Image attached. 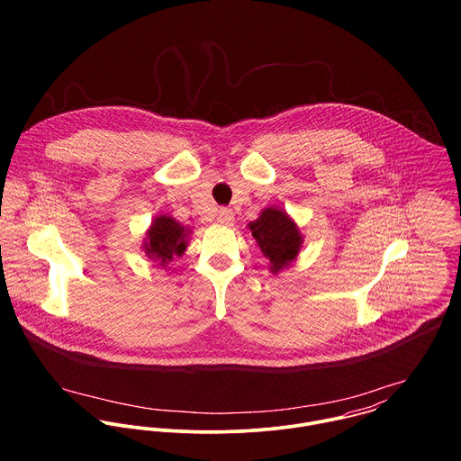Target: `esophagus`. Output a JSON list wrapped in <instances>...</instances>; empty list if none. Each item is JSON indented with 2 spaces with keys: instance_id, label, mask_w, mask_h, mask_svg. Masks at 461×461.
Returning <instances> with one entry per match:
<instances>
[{
  "instance_id": "1",
  "label": "esophagus",
  "mask_w": 461,
  "mask_h": 461,
  "mask_svg": "<svg viewBox=\"0 0 461 461\" xmlns=\"http://www.w3.org/2000/svg\"><path fill=\"white\" fill-rule=\"evenodd\" d=\"M216 220H218L221 225H227V227H230V225L234 223V212H232L230 209L223 207V209H220V211H218V216H216Z\"/></svg>"
}]
</instances>
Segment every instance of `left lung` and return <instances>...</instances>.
<instances>
[{
    "mask_svg": "<svg viewBox=\"0 0 461 461\" xmlns=\"http://www.w3.org/2000/svg\"><path fill=\"white\" fill-rule=\"evenodd\" d=\"M249 229L264 258L269 261L267 267L273 275L298 259L303 236L296 221L284 209L276 205L264 207L258 220L249 223Z\"/></svg>",
    "mask_w": 461,
    "mask_h": 461,
    "instance_id": "obj_1",
    "label": "left lung"
}]
</instances>
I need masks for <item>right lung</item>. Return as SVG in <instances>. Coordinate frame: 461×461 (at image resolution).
Returning a JSON list of instances; mask_svg holds the SVG:
<instances>
[{
    "label": "right lung",
    "instance_id": "right-lung-1",
    "mask_svg": "<svg viewBox=\"0 0 461 461\" xmlns=\"http://www.w3.org/2000/svg\"><path fill=\"white\" fill-rule=\"evenodd\" d=\"M190 234V227H185L170 214H159L150 221L141 249L150 261L167 266L186 252Z\"/></svg>",
    "mask_w": 461,
    "mask_h": 461
}]
</instances>
